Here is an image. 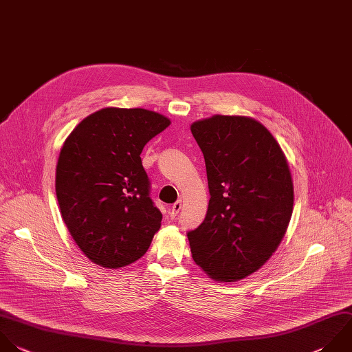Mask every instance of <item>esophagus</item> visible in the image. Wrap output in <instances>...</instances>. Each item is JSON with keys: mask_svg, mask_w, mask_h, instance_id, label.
I'll return each instance as SVG.
<instances>
[{"mask_svg": "<svg viewBox=\"0 0 352 352\" xmlns=\"http://www.w3.org/2000/svg\"><path fill=\"white\" fill-rule=\"evenodd\" d=\"M180 209H182V199L176 201V202L172 205V208H170V216H172V217H176L177 213L180 212Z\"/></svg>", "mask_w": 352, "mask_h": 352, "instance_id": "esophagus-1", "label": "esophagus"}]
</instances>
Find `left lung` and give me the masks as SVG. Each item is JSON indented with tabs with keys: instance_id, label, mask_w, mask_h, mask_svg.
<instances>
[{
	"instance_id": "obj_1",
	"label": "left lung",
	"mask_w": 352,
	"mask_h": 352,
	"mask_svg": "<svg viewBox=\"0 0 352 352\" xmlns=\"http://www.w3.org/2000/svg\"><path fill=\"white\" fill-rule=\"evenodd\" d=\"M206 165L209 206L187 234L194 261L217 282L260 270L279 246L293 212V180L270 131L250 117L192 122Z\"/></svg>"
}]
</instances>
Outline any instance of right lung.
Listing matches in <instances>:
<instances>
[{
    "label": "right lung",
    "instance_id": "obj_1",
    "mask_svg": "<svg viewBox=\"0 0 352 352\" xmlns=\"http://www.w3.org/2000/svg\"><path fill=\"white\" fill-rule=\"evenodd\" d=\"M170 125L144 109L106 107L84 118L62 146L56 197L84 254L104 268L139 260L161 227L142 165L143 147Z\"/></svg>",
    "mask_w": 352,
    "mask_h": 352
}]
</instances>
